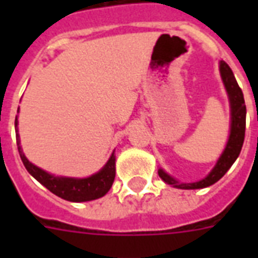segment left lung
<instances>
[{
    "mask_svg": "<svg viewBox=\"0 0 258 258\" xmlns=\"http://www.w3.org/2000/svg\"><path fill=\"white\" fill-rule=\"evenodd\" d=\"M220 72L222 80H224L225 88L228 91L229 99H230V108H232V127H230V137H229L226 149L217 162L216 167L212 170V172L206 178L200 182H196V183H178L169 174H166L162 169L159 170L158 171L159 176L166 183L172 184L174 187L188 190V188H204L216 183L217 180H220L225 175V172L232 167V165L241 153V149L244 145L245 125H246V107H245L244 95H242L240 86L237 84V80L230 67L225 61L220 62Z\"/></svg>",
    "mask_w": 258,
    "mask_h": 258,
    "instance_id": "8db88e82",
    "label": "left lung"
}]
</instances>
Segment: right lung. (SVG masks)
Here are the masks:
<instances>
[{
	"instance_id": "add662e5",
	"label": "right lung",
	"mask_w": 258,
	"mask_h": 258,
	"mask_svg": "<svg viewBox=\"0 0 258 258\" xmlns=\"http://www.w3.org/2000/svg\"><path fill=\"white\" fill-rule=\"evenodd\" d=\"M17 123V116H16V121H14L16 139H17V149L22 163L25 166V169L29 171V174H32L49 191H52L62 200L71 201V202H86V201L97 200V198H100L108 192L113 183V179H115V157H113V154L109 158V161L107 162V165L100 171L88 176V178L76 179V178L50 175L26 159V157L22 153L21 146H20Z\"/></svg>"
}]
</instances>
